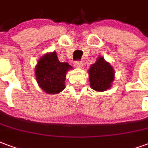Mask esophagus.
I'll use <instances>...</instances> for the list:
<instances>
[{"mask_svg": "<svg viewBox=\"0 0 148 148\" xmlns=\"http://www.w3.org/2000/svg\"><path fill=\"white\" fill-rule=\"evenodd\" d=\"M74 66L76 68H82L83 67V62L81 61H75Z\"/></svg>", "mask_w": 148, "mask_h": 148, "instance_id": "34e87169", "label": "esophagus"}]
</instances>
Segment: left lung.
I'll use <instances>...</instances> for the list:
<instances>
[{
	"label": "left lung",
	"instance_id": "1",
	"mask_svg": "<svg viewBox=\"0 0 148 148\" xmlns=\"http://www.w3.org/2000/svg\"><path fill=\"white\" fill-rule=\"evenodd\" d=\"M89 73L90 87L97 91H105L111 87L114 81V73L113 67L103 58H99L96 62L91 64Z\"/></svg>",
	"mask_w": 148,
	"mask_h": 148
}]
</instances>
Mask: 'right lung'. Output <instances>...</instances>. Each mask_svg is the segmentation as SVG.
I'll return each instance as SVG.
<instances>
[{
	"label": "right lung",
	"instance_id": "right-lung-1",
	"mask_svg": "<svg viewBox=\"0 0 148 148\" xmlns=\"http://www.w3.org/2000/svg\"><path fill=\"white\" fill-rule=\"evenodd\" d=\"M72 66L60 62L56 52L44 55L35 68L36 80L46 93L58 94L64 89V81L68 70Z\"/></svg>",
	"mask_w": 148,
	"mask_h": 148
}]
</instances>
